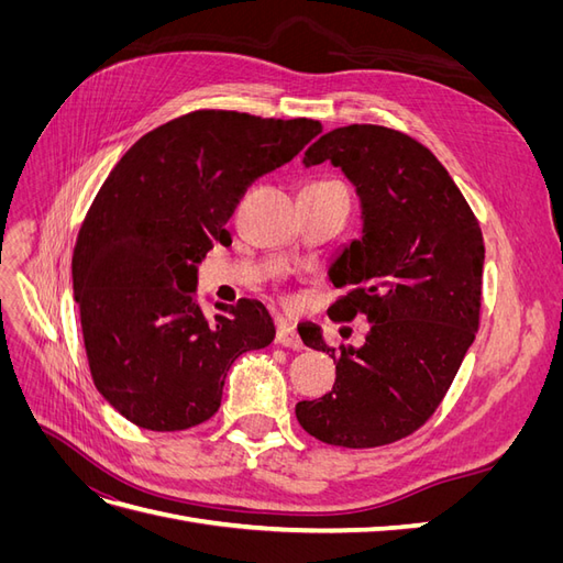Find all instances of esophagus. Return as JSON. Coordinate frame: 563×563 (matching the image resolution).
Here are the masks:
<instances>
[{"label":"esophagus","instance_id":"34e87169","mask_svg":"<svg viewBox=\"0 0 563 563\" xmlns=\"http://www.w3.org/2000/svg\"><path fill=\"white\" fill-rule=\"evenodd\" d=\"M275 340H277V345H282V347H300L302 345L298 333L294 331V327H288L286 321L277 323V338Z\"/></svg>","mask_w":563,"mask_h":563}]
</instances>
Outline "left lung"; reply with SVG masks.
Returning <instances> with one entry per match:
<instances>
[{"instance_id":"obj_1","label":"left lung","mask_w":563,"mask_h":563,"mask_svg":"<svg viewBox=\"0 0 563 563\" xmlns=\"http://www.w3.org/2000/svg\"><path fill=\"white\" fill-rule=\"evenodd\" d=\"M302 162L340 166L360 195L362 240L331 267L345 296L329 317H362L368 333L362 347L335 350L319 329L300 331L305 345L333 356L335 383L321 399L298 401L296 418L331 446L395 444L437 411L479 329V220L432 152L395 129H333Z\"/></svg>"}]
</instances>
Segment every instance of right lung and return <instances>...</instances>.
<instances>
[{
	"label": "right lung",
	"mask_w": 563,
	"mask_h": 563,
	"mask_svg": "<svg viewBox=\"0 0 563 563\" xmlns=\"http://www.w3.org/2000/svg\"><path fill=\"white\" fill-rule=\"evenodd\" d=\"M314 119L197 110L135 141L84 218L73 288L96 389L126 420L178 432L209 420L230 366L275 340L265 305L242 298L207 319L197 265L246 187L308 145Z\"/></svg>",
	"instance_id": "add662e5"
}]
</instances>
